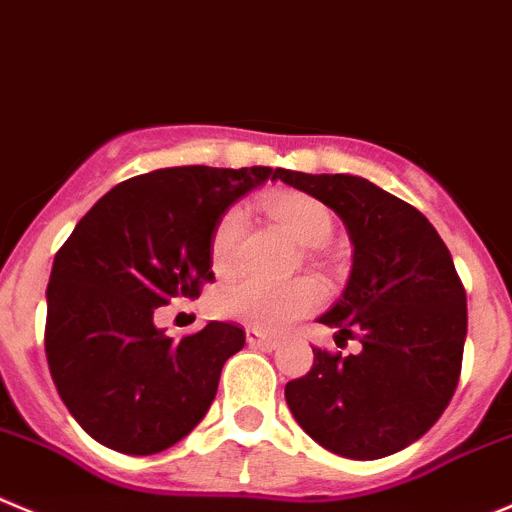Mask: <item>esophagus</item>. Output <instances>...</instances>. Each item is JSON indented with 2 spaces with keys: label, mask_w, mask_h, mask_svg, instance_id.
Wrapping results in <instances>:
<instances>
[{
  "label": "esophagus",
  "mask_w": 512,
  "mask_h": 512,
  "mask_svg": "<svg viewBox=\"0 0 512 512\" xmlns=\"http://www.w3.org/2000/svg\"><path fill=\"white\" fill-rule=\"evenodd\" d=\"M247 343H250L252 348H265V351H272V348L278 346L275 338L265 336V333L257 331V328H247Z\"/></svg>",
  "instance_id": "1"
}]
</instances>
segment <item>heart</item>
<instances>
[{"mask_svg": "<svg viewBox=\"0 0 512 512\" xmlns=\"http://www.w3.org/2000/svg\"><path fill=\"white\" fill-rule=\"evenodd\" d=\"M265 212L300 247H308V250L326 245L336 227L331 209L308 194H275L265 202ZM242 227H245V219H242L240 209H227L217 219L212 234H209V260H212L214 270L222 272L234 262ZM212 303L222 318L247 323L260 331L278 333L321 303V288L308 278H298L283 285L240 278L224 283L214 293Z\"/></svg>", "mask_w": 512, "mask_h": 512, "instance_id": "obj_1", "label": "heart"}]
</instances>
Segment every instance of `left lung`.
Segmentation results:
<instances>
[{"instance_id":"8db88e82","label":"left lung","mask_w":512,"mask_h":512,"mask_svg":"<svg viewBox=\"0 0 512 512\" xmlns=\"http://www.w3.org/2000/svg\"><path fill=\"white\" fill-rule=\"evenodd\" d=\"M275 179L346 224L351 278L321 323L361 343L348 356L313 348V366L288 381L285 401L333 455H394L429 432L460 381L467 295L450 250L419 209L369 179L290 169H275Z\"/></svg>"}]
</instances>
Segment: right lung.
<instances>
[{"label":"right lung","mask_w":512,"mask_h":512,"mask_svg":"<svg viewBox=\"0 0 512 512\" xmlns=\"http://www.w3.org/2000/svg\"><path fill=\"white\" fill-rule=\"evenodd\" d=\"M275 179L267 166H174L113 186L57 250L47 285L45 353L75 422L123 455H156L197 427L229 356L234 323L179 341L154 326L174 298L214 280L209 234L224 209Z\"/></svg>","instance_id":"add662e5"}]
</instances>
